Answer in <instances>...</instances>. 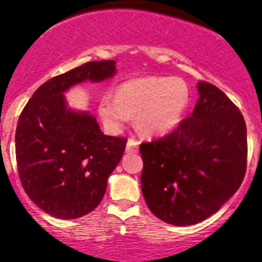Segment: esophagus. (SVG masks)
I'll list each match as a JSON object with an SVG mask.
<instances>
[{"mask_svg":"<svg viewBox=\"0 0 262 262\" xmlns=\"http://www.w3.org/2000/svg\"><path fill=\"white\" fill-rule=\"evenodd\" d=\"M138 151V141L134 138H129L128 143H126V152L134 154Z\"/></svg>","mask_w":262,"mask_h":262,"instance_id":"34e87169","label":"esophagus"}]
</instances>
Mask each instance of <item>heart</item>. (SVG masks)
I'll return each mask as SVG.
<instances>
[{"instance_id":"b5f03b06","label":"heart","mask_w":262,"mask_h":262,"mask_svg":"<svg viewBox=\"0 0 262 262\" xmlns=\"http://www.w3.org/2000/svg\"><path fill=\"white\" fill-rule=\"evenodd\" d=\"M190 103V89L180 77L148 76L128 80L115 90V98L104 95L98 112L112 132L123 128L128 117L145 137H160L172 132Z\"/></svg>"}]
</instances>
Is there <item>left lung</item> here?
<instances>
[{
    "label": "left lung",
    "mask_w": 262,
    "mask_h": 262,
    "mask_svg": "<svg viewBox=\"0 0 262 262\" xmlns=\"http://www.w3.org/2000/svg\"><path fill=\"white\" fill-rule=\"evenodd\" d=\"M194 111L163 138L141 143V187L150 211L176 226L216 213L243 182L247 128L224 92L198 82Z\"/></svg>",
    "instance_id": "1"
}]
</instances>
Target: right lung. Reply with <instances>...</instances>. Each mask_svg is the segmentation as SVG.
<instances>
[{
	"label": "right lung",
	"instance_id": "1",
	"mask_svg": "<svg viewBox=\"0 0 262 262\" xmlns=\"http://www.w3.org/2000/svg\"><path fill=\"white\" fill-rule=\"evenodd\" d=\"M115 60H95L43 82L26 104L15 132L21 186L50 216H85L103 199L126 138L104 136L89 112L68 108L63 93L84 81L99 82L116 73Z\"/></svg>",
	"mask_w": 262,
	"mask_h": 262
}]
</instances>
